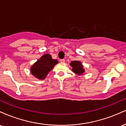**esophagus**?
Returning <instances> with one entry per match:
<instances>
[{"mask_svg":"<svg viewBox=\"0 0 126 126\" xmlns=\"http://www.w3.org/2000/svg\"><path fill=\"white\" fill-rule=\"evenodd\" d=\"M60 62H61V63H64V62H65V60H64V59H60Z\"/></svg>","mask_w":126,"mask_h":126,"instance_id":"1","label":"esophagus"}]
</instances>
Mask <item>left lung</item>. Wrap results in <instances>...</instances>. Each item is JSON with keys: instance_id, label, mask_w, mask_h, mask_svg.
I'll list each match as a JSON object with an SVG mask.
<instances>
[{"instance_id": "1", "label": "left lung", "mask_w": 126, "mask_h": 126, "mask_svg": "<svg viewBox=\"0 0 126 126\" xmlns=\"http://www.w3.org/2000/svg\"><path fill=\"white\" fill-rule=\"evenodd\" d=\"M70 64L72 67V71L76 74L80 75H83V73H84L85 70L83 69V66L80 62L72 61Z\"/></svg>"}]
</instances>
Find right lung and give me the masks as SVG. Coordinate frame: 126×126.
I'll return each instance as SVG.
<instances>
[{"label":"right lung","instance_id":"obj_1","mask_svg":"<svg viewBox=\"0 0 126 126\" xmlns=\"http://www.w3.org/2000/svg\"><path fill=\"white\" fill-rule=\"evenodd\" d=\"M57 63L58 61L52 59L51 55H43L31 67L32 74L39 79H44Z\"/></svg>","mask_w":126,"mask_h":126}]
</instances>
